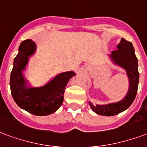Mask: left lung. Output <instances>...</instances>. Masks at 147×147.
<instances>
[{"label": "left lung", "mask_w": 147, "mask_h": 147, "mask_svg": "<svg viewBox=\"0 0 147 147\" xmlns=\"http://www.w3.org/2000/svg\"><path fill=\"white\" fill-rule=\"evenodd\" d=\"M110 57L115 63L122 67L127 70V76L129 80V88L125 98L120 102L110 103L107 105L94 106L90 103L92 110L101 116H114L124 111L131 105L137 94L139 84L138 63L134 48L131 42L124 38H121L117 49L112 51Z\"/></svg>", "instance_id": "obj_1"}]
</instances>
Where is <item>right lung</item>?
Segmentation results:
<instances>
[{
	"label": "right lung",
	"mask_w": 147,
	"mask_h": 147,
	"mask_svg": "<svg viewBox=\"0 0 147 147\" xmlns=\"http://www.w3.org/2000/svg\"><path fill=\"white\" fill-rule=\"evenodd\" d=\"M36 45L32 40L21 42L19 53L13 60L11 73L10 86L15 103L20 108L36 116H47L57 110L63 101L66 86L74 72L62 73L45 86L39 88H27L22 75L28 57L34 53Z\"/></svg>",
	"instance_id": "1"
}]
</instances>
